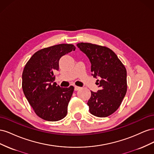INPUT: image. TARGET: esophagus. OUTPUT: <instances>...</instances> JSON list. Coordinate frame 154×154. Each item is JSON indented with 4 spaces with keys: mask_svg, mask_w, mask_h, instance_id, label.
Segmentation results:
<instances>
[{
    "mask_svg": "<svg viewBox=\"0 0 154 154\" xmlns=\"http://www.w3.org/2000/svg\"><path fill=\"white\" fill-rule=\"evenodd\" d=\"M80 88H81L80 87H78V86H74V91H78Z\"/></svg>",
    "mask_w": 154,
    "mask_h": 154,
    "instance_id": "esophagus-1",
    "label": "esophagus"
}]
</instances>
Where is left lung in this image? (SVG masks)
I'll use <instances>...</instances> for the list:
<instances>
[{
  "mask_svg": "<svg viewBox=\"0 0 154 154\" xmlns=\"http://www.w3.org/2000/svg\"><path fill=\"white\" fill-rule=\"evenodd\" d=\"M77 46L89 59L93 77L99 78L96 84L100 90L91 91L87 102L90 112L97 117H107L118 110L127 93V70L108 48L83 42Z\"/></svg>",
  "mask_w": 154,
  "mask_h": 154,
  "instance_id": "obj_1",
  "label": "left lung"
}]
</instances>
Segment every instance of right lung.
I'll return each mask as SVG.
<instances>
[{
	"instance_id": "obj_1",
	"label": "right lung",
	"mask_w": 154,
	"mask_h": 154,
	"mask_svg": "<svg viewBox=\"0 0 154 154\" xmlns=\"http://www.w3.org/2000/svg\"><path fill=\"white\" fill-rule=\"evenodd\" d=\"M72 44H62L36 52L27 62L22 72V89L36 114L49 122L66 117L74 87H60L55 82L54 72L59 70L62 56L75 50Z\"/></svg>"
}]
</instances>
